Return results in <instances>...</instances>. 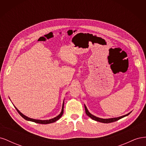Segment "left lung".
Instances as JSON below:
<instances>
[{"instance_id":"1","label":"left lung","mask_w":146,"mask_h":146,"mask_svg":"<svg viewBox=\"0 0 146 146\" xmlns=\"http://www.w3.org/2000/svg\"><path fill=\"white\" fill-rule=\"evenodd\" d=\"M85 113L86 114H87V115L89 116L90 117H91L92 119H93V120L94 121H98V122H102V123H111V122H115V121H117V120H119V119L125 117V116H127L129 115V114H130V113H128L127 114H125V115L124 116H122L121 117H114V118H110V119H102V118H99V117H96L94 115H92V114H91L89 111H88V110L86 107V105H85Z\"/></svg>"}]
</instances>
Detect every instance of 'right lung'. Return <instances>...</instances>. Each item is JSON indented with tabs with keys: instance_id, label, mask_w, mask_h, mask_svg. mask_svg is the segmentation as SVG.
I'll return each mask as SVG.
<instances>
[{
	"instance_id": "obj_1",
	"label": "right lung",
	"mask_w": 146,
	"mask_h": 146,
	"mask_svg": "<svg viewBox=\"0 0 146 146\" xmlns=\"http://www.w3.org/2000/svg\"><path fill=\"white\" fill-rule=\"evenodd\" d=\"M16 110L17 111V112L19 113V114H20V115L23 117L24 119H25V120L27 121H32V122H34L35 123H41V124H47V123H53L54 122L56 121H58V119L62 116L63 114V109H64V102H63V107H62V110H61V112L60 113V114H59V115L57 116L56 117H54V118H52L51 119H49V120H38V119H32V118H30V117H28L24 115V114L23 113H21L17 108H16L15 107Z\"/></svg>"
}]
</instances>
